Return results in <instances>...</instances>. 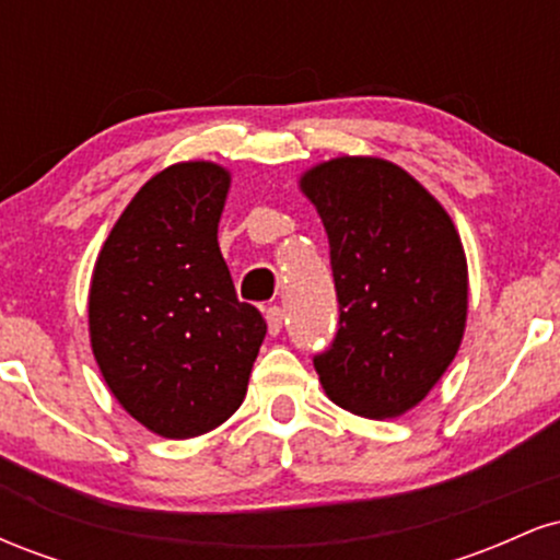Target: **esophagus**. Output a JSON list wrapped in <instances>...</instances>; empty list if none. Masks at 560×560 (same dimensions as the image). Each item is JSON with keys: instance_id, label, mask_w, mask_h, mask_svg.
Listing matches in <instances>:
<instances>
[{"instance_id": "1", "label": "esophagus", "mask_w": 560, "mask_h": 560, "mask_svg": "<svg viewBox=\"0 0 560 560\" xmlns=\"http://www.w3.org/2000/svg\"><path fill=\"white\" fill-rule=\"evenodd\" d=\"M281 320H284V313H281V307H268L266 311V324H268V334L276 337V334L281 331Z\"/></svg>"}]
</instances>
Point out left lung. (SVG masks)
<instances>
[{"label":"left lung","instance_id":"1","mask_svg":"<svg viewBox=\"0 0 560 560\" xmlns=\"http://www.w3.org/2000/svg\"><path fill=\"white\" fill-rule=\"evenodd\" d=\"M329 234L339 331L316 355L331 402L400 419L458 355L468 316L464 242L440 199L400 165L342 155L300 176Z\"/></svg>","mask_w":560,"mask_h":560}]
</instances>
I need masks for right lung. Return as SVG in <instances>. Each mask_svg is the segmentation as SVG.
<instances>
[{
    "instance_id": "obj_1",
    "label": "right lung",
    "mask_w": 560,
    "mask_h": 560,
    "mask_svg": "<svg viewBox=\"0 0 560 560\" xmlns=\"http://www.w3.org/2000/svg\"><path fill=\"white\" fill-rule=\"evenodd\" d=\"M229 186L210 160L168 165L126 205L94 262V361L120 408L165 440L236 413L266 337L218 247Z\"/></svg>"
}]
</instances>
